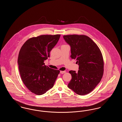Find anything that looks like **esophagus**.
I'll use <instances>...</instances> for the list:
<instances>
[{
    "instance_id": "obj_1",
    "label": "esophagus",
    "mask_w": 122,
    "mask_h": 122,
    "mask_svg": "<svg viewBox=\"0 0 122 122\" xmlns=\"http://www.w3.org/2000/svg\"><path fill=\"white\" fill-rule=\"evenodd\" d=\"M65 72H66L65 71H60V74H63L64 73H65Z\"/></svg>"
}]
</instances>
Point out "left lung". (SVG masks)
<instances>
[{"mask_svg": "<svg viewBox=\"0 0 122 122\" xmlns=\"http://www.w3.org/2000/svg\"><path fill=\"white\" fill-rule=\"evenodd\" d=\"M70 46L71 58L77 60L78 72L70 70L72 79L68 86L79 95H85L92 91L101 81L103 74L104 62L98 46L85 35L63 36Z\"/></svg>", "mask_w": 122, "mask_h": 122, "instance_id": "1", "label": "left lung"}]
</instances>
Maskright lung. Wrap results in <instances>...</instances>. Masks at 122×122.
<instances>
[{
  "instance_id": "right-lung-1",
  "label": "right lung",
  "mask_w": 122,
  "mask_h": 122,
  "mask_svg": "<svg viewBox=\"0 0 122 122\" xmlns=\"http://www.w3.org/2000/svg\"><path fill=\"white\" fill-rule=\"evenodd\" d=\"M60 35H41L26 41L18 55L19 70L24 84L31 92L41 95L53 86L60 72L45 65Z\"/></svg>"
}]
</instances>
